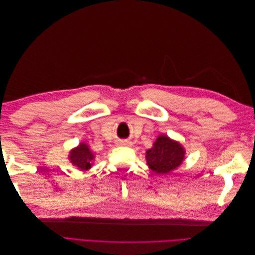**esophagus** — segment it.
<instances>
[{"label":"esophagus","instance_id":"1","mask_svg":"<svg viewBox=\"0 0 255 255\" xmlns=\"http://www.w3.org/2000/svg\"><path fill=\"white\" fill-rule=\"evenodd\" d=\"M126 144H128V145H130V142H129V141H126Z\"/></svg>","mask_w":255,"mask_h":255}]
</instances>
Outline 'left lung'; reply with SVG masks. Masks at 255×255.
Here are the masks:
<instances>
[{"label": "left lung", "instance_id": "1", "mask_svg": "<svg viewBox=\"0 0 255 255\" xmlns=\"http://www.w3.org/2000/svg\"><path fill=\"white\" fill-rule=\"evenodd\" d=\"M185 154L186 150L182 143L166 134H160L152 148L145 152L146 165L157 174H168L183 164Z\"/></svg>", "mask_w": 255, "mask_h": 255}]
</instances>
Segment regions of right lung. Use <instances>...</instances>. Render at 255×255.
I'll list each match as a JSON object with an SVG mask.
<instances>
[{
  "label": "right lung",
  "mask_w": 255,
  "mask_h": 255,
  "mask_svg": "<svg viewBox=\"0 0 255 255\" xmlns=\"http://www.w3.org/2000/svg\"><path fill=\"white\" fill-rule=\"evenodd\" d=\"M96 154L92 152L90 146L82 141L78 146L71 149L68 154V159L70 163L82 171H87L95 164Z\"/></svg>",
  "instance_id": "add662e5"
}]
</instances>
